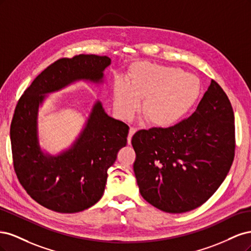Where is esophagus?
Returning a JSON list of instances; mask_svg holds the SVG:
<instances>
[{
  "label": "esophagus",
  "mask_w": 251,
  "mask_h": 251,
  "mask_svg": "<svg viewBox=\"0 0 251 251\" xmlns=\"http://www.w3.org/2000/svg\"><path fill=\"white\" fill-rule=\"evenodd\" d=\"M136 128L135 127H130V132H128V136H127V143L131 144V140H132V136L136 133Z\"/></svg>",
  "instance_id": "1"
}]
</instances>
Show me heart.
Listing matches in <instances>:
<instances>
[{
  "mask_svg": "<svg viewBox=\"0 0 251 251\" xmlns=\"http://www.w3.org/2000/svg\"><path fill=\"white\" fill-rule=\"evenodd\" d=\"M200 94L201 83L195 75L180 68L138 63L131 68L127 81H116L113 105L120 119L131 120L144 100V116L155 126H171L187 115Z\"/></svg>",
  "mask_w": 251,
  "mask_h": 251,
  "instance_id": "1",
  "label": "heart"
}]
</instances>
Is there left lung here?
<instances>
[{
	"label": "left lung",
	"instance_id": "left-lung-1",
	"mask_svg": "<svg viewBox=\"0 0 251 251\" xmlns=\"http://www.w3.org/2000/svg\"><path fill=\"white\" fill-rule=\"evenodd\" d=\"M134 173L143 199L181 214L199 207L222 184L234 157V116L228 97L211 80L194 114L171 127L132 138Z\"/></svg>",
	"mask_w": 251,
	"mask_h": 251
}]
</instances>
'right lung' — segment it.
Masks as SVG:
<instances>
[{"label":"right lung","instance_id":"add662e5","mask_svg":"<svg viewBox=\"0 0 251 251\" xmlns=\"http://www.w3.org/2000/svg\"><path fill=\"white\" fill-rule=\"evenodd\" d=\"M111 58L80 54L60 58L26 89L10 126L14 171L27 194L44 207L63 214L85 210L100 200L108 169L126 146L128 126L105 113L96 100L71 146L52 155L39 138V110L48 94L83 80L101 85Z\"/></svg>","mask_w":251,"mask_h":251}]
</instances>
